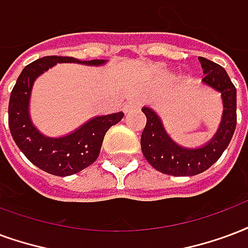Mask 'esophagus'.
I'll return each instance as SVG.
<instances>
[{"label": "esophagus", "mask_w": 248, "mask_h": 248, "mask_svg": "<svg viewBox=\"0 0 248 248\" xmlns=\"http://www.w3.org/2000/svg\"><path fill=\"white\" fill-rule=\"evenodd\" d=\"M139 108V102L137 100H130L127 101L126 104L124 105V113H129L131 110L134 109H138Z\"/></svg>", "instance_id": "esophagus-1"}]
</instances>
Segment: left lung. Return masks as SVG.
<instances>
[{"label":"left lung","mask_w":248,"mask_h":248,"mask_svg":"<svg viewBox=\"0 0 248 248\" xmlns=\"http://www.w3.org/2000/svg\"><path fill=\"white\" fill-rule=\"evenodd\" d=\"M205 78L202 84L218 92L222 98V118L217 131L200 147H184L167 133L160 115L150 106H143L147 118L140 137V147L146 160L161 173L170 176L199 175L221 157L232 140L236 126V89L219 64L199 58Z\"/></svg>","instance_id":"8db88e82"}]
</instances>
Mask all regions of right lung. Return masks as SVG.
<instances>
[{"label": "right lung", "mask_w": 248, "mask_h": 248, "mask_svg": "<svg viewBox=\"0 0 248 248\" xmlns=\"http://www.w3.org/2000/svg\"><path fill=\"white\" fill-rule=\"evenodd\" d=\"M58 63H78L101 67L108 60H78L45 56L26 65L13 88L9 101V127L14 142L29 160L55 176H71L93 164L100 155L106 131L124 118V113L97 115L62 137H47L32 124L30 98L34 82Z\"/></svg>", "instance_id": "obj_1"}]
</instances>
